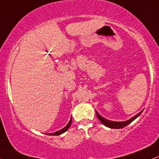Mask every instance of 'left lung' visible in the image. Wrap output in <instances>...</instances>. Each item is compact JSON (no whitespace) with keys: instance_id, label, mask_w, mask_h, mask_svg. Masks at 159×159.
<instances>
[{"instance_id":"8db88e82","label":"left lung","mask_w":159,"mask_h":159,"mask_svg":"<svg viewBox=\"0 0 159 159\" xmlns=\"http://www.w3.org/2000/svg\"><path fill=\"white\" fill-rule=\"evenodd\" d=\"M142 112H143V111H140L139 114H138L137 115H135V116H133L132 118H131L130 120H127V121H124V122H114V121H110V120L105 119V118L102 117V116L101 115H99V114H98L97 111H96V115H97L98 120H99L100 121H101V123H102L103 125H105V126L111 128V129H122V128L125 127V126H126V125H129V124H130L131 123H132L133 120H134L137 117H138V116H139L141 114Z\"/></svg>"}]
</instances>
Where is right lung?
Here are the masks:
<instances>
[{"label":"right lung","instance_id":"add662e5","mask_svg":"<svg viewBox=\"0 0 159 159\" xmlns=\"http://www.w3.org/2000/svg\"><path fill=\"white\" fill-rule=\"evenodd\" d=\"M71 123H72V117H71V119H70V120H69V123L67 124L66 125V126L63 128V129H61V130L60 131H57V132H54V133H50V135H60V134H63V133H64L65 132H66L67 130H68V129L69 128V126H70L71 125Z\"/></svg>","mask_w":159,"mask_h":159}]
</instances>
